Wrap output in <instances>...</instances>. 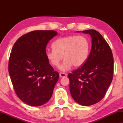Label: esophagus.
<instances>
[{
  "label": "esophagus",
  "mask_w": 123,
  "mask_h": 123,
  "mask_svg": "<svg viewBox=\"0 0 123 123\" xmlns=\"http://www.w3.org/2000/svg\"><path fill=\"white\" fill-rule=\"evenodd\" d=\"M59 76L60 77H65L67 76V74L64 73H62L61 72V73H59Z\"/></svg>",
  "instance_id": "esophagus-1"
}]
</instances>
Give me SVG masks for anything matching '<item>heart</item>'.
<instances>
[{"label": "heart", "instance_id": "b5f03b06", "mask_svg": "<svg viewBox=\"0 0 123 123\" xmlns=\"http://www.w3.org/2000/svg\"><path fill=\"white\" fill-rule=\"evenodd\" d=\"M53 49L46 52L48 60L53 66L58 67L63 58L65 59L60 69L67 71L74 65L80 67L88 57L90 43L84 36H69L59 38L53 43Z\"/></svg>", "mask_w": 123, "mask_h": 123}]
</instances>
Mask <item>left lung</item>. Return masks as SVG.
Listing matches in <instances>:
<instances>
[{
	"label": "left lung",
	"mask_w": 123,
	"mask_h": 123,
	"mask_svg": "<svg viewBox=\"0 0 123 123\" xmlns=\"http://www.w3.org/2000/svg\"><path fill=\"white\" fill-rule=\"evenodd\" d=\"M92 38L90 55L85 64L68 74L70 94L82 106H90L105 96L114 73L111 49L103 37L95 30L83 31Z\"/></svg>",
	"instance_id": "obj_1"
}]
</instances>
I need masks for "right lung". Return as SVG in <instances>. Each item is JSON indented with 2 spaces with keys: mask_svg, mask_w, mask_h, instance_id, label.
I'll list each match as a JSON object with an SVG mask.
<instances>
[{
  "mask_svg": "<svg viewBox=\"0 0 123 123\" xmlns=\"http://www.w3.org/2000/svg\"><path fill=\"white\" fill-rule=\"evenodd\" d=\"M57 35L52 30L33 31L13 45L8 70L17 96L27 105H43L53 95L59 75L46 58V47Z\"/></svg>",
  "mask_w": 123,
  "mask_h": 123,
  "instance_id": "right-lung-1",
  "label": "right lung"
}]
</instances>
